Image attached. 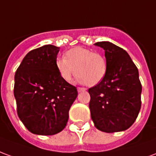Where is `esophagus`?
Here are the masks:
<instances>
[{"mask_svg": "<svg viewBox=\"0 0 156 156\" xmlns=\"http://www.w3.org/2000/svg\"><path fill=\"white\" fill-rule=\"evenodd\" d=\"M85 90H86V88H80V87H78V92H83V91H85Z\"/></svg>", "mask_w": 156, "mask_h": 156, "instance_id": "esophagus-1", "label": "esophagus"}]
</instances>
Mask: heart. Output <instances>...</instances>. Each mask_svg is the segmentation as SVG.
<instances>
[{"mask_svg": "<svg viewBox=\"0 0 156 156\" xmlns=\"http://www.w3.org/2000/svg\"><path fill=\"white\" fill-rule=\"evenodd\" d=\"M56 66L64 81H71L76 68L77 79L90 86L100 83L107 70V62L101 54L82 47L68 50L65 58H57Z\"/></svg>", "mask_w": 156, "mask_h": 156, "instance_id": "heart-1", "label": "heart"}]
</instances>
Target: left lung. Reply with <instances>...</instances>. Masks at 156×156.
I'll return each mask as SVG.
<instances>
[{
	"label": "left lung",
	"instance_id": "left-lung-1",
	"mask_svg": "<svg viewBox=\"0 0 156 156\" xmlns=\"http://www.w3.org/2000/svg\"><path fill=\"white\" fill-rule=\"evenodd\" d=\"M95 45L105 51L107 70L102 81L88 89L92 119L103 132L125 130L134 124L141 108L138 68L123 48L109 41Z\"/></svg>",
	"mask_w": 156,
	"mask_h": 156
}]
</instances>
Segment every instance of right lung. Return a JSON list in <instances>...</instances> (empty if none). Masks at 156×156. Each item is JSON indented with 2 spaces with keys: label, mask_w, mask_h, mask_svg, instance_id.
<instances>
[{
  "label": "right lung",
  "mask_w": 156,
  "mask_h": 156,
  "mask_svg": "<svg viewBox=\"0 0 156 156\" xmlns=\"http://www.w3.org/2000/svg\"><path fill=\"white\" fill-rule=\"evenodd\" d=\"M59 48L45 45L30 51L15 74L14 96L19 119L31 133L52 135L61 132L78 90L64 81L56 60Z\"/></svg>",
  "instance_id": "right-lung-1"
}]
</instances>
